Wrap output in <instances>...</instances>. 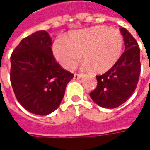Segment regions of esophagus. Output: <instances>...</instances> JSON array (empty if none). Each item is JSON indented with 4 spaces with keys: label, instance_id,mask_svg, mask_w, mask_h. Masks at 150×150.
Here are the masks:
<instances>
[{
    "label": "esophagus",
    "instance_id": "1",
    "mask_svg": "<svg viewBox=\"0 0 150 150\" xmlns=\"http://www.w3.org/2000/svg\"><path fill=\"white\" fill-rule=\"evenodd\" d=\"M82 75L81 74H77V73H75V75H74V80H79L80 77H82Z\"/></svg>",
    "mask_w": 150,
    "mask_h": 150
}]
</instances>
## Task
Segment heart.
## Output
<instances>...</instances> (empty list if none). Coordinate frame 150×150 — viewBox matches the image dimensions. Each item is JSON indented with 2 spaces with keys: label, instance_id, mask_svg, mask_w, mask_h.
Listing matches in <instances>:
<instances>
[{
  "label": "heart",
  "instance_id": "b5f03b06",
  "mask_svg": "<svg viewBox=\"0 0 150 150\" xmlns=\"http://www.w3.org/2000/svg\"><path fill=\"white\" fill-rule=\"evenodd\" d=\"M123 46L124 37L120 30L108 26H93L72 32L67 39H56L52 50L55 59L66 70H73L83 54L88 69L105 73L119 61Z\"/></svg>",
  "mask_w": 150,
  "mask_h": 150
}]
</instances>
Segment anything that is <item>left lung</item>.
Here are the masks:
<instances>
[{"mask_svg":"<svg viewBox=\"0 0 150 150\" xmlns=\"http://www.w3.org/2000/svg\"><path fill=\"white\" fill-rule=\"evenodd\" d=\"M125 51L115 65L105 74L97 75V86L90 93L98 105L114 109L121 105L136 89L140 74V50L135 39L126 29L120 28Z\"/></svg>","mask_w":150,"mask_h":150,"instance_id":"obj_1","label":"left lung"}]
</instances>
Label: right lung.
Segmentation results:
<instances>
[{
    "mask_svg": "<svg viewBox=\"0 0 150 150\" xmlns=\"http://www.w3.org/2000/svg\"><path fill=\"white\" fill-rule=\"evenodd\" d=\"M48 32L36 31L24 38L11 56L10 79L18 102L29 112L46 115L59 107L74 75L53 55Z\"/></svg>",
    "mask_w": 150,
    "mask_h": 150,
    "instance_id": "add662e5",
    "label": "right lung"
}]
</instances>
